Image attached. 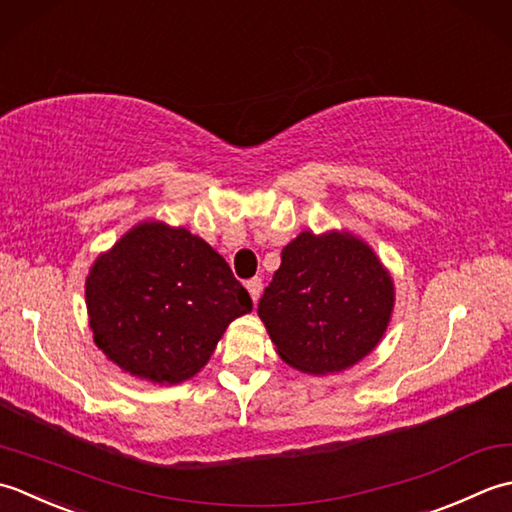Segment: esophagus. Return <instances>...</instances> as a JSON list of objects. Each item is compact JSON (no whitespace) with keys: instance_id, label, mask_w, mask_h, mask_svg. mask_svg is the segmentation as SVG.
Instances as JSON below:
<instances>
[{"instance_id":"1","label":"esophagus","mask_w":512,"mask_h":512,"mask_svg":"<svg viewBox=\"0 0 512 512\" xmlns=\"http://www.w3.org/2000/svg\"><path fill=\"white\" fill-rule=\"evenodd\" d=\"M247 289H249V296H252V300L256 302L260 298V291H263V280H260L258 276L249 278L247 280Z\"/></svg>"}]
</instances>
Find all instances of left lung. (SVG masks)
I'll use <instances>...</instances> for the list:
<instances>
[{"label":"left lung","mask_w":512,"mask_h":512,"mask_svg":"<svg viewBox=\"0 0 512 512\" xmlns=\"http://www.w3.org/2000/svg\"><path fill=\"white\" fill-rule=\"evenodd\" d=\"M393 309V283L371 249L351 234L302 232L258 300V316L291 367L333 373L380 342Z\"/></svg>","instance_id":"8db88e82"}]
</instances>
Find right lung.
Returning <instances> with one entry per match:
<instances>
[{
    "instance_id": "obj_1",
    "label": "right lung",
    "mask_w": 512,
    "mask_h": 512,
    "mask_svg": "<svg viewBox=\"0 0 512 512\" xmlns=\"http://www.w3.org/2000/svg\"><path fill=\"white\" fill-rule=\"evenodd\" d=\"M97 347L137 378H192L252 298L221 254L185 227L143 223L97 258L86 280Z\"/></svg>"
}]
</instances>
